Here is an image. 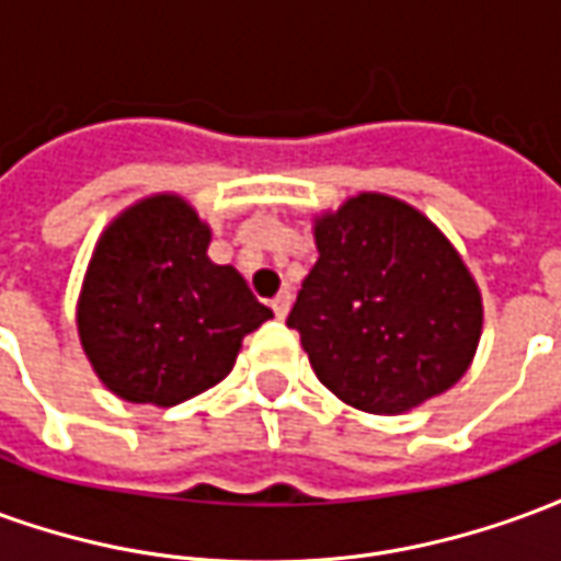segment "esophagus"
<instances>
[{
    "label": "esophagus",
    "mask_w": 561,
    "mask_h": 561,
    "mask_svg": "<svg viewBox=\"0 0 561 561\" xmlns=\"http://www.w3.org/2000/svg\"><path fill=\"white\" fill-rule=\"evenodd\" d=\"M291 291H282V294H276V300H273V312H276V318H285L288 316V309H291Z\"/></svg>",
    "instance_id": "esophagus-1"
}]
</instances>
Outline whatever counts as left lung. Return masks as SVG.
<instances>
[{
	"label": "left lung",
	"mask_w": 561,
	"mask_h": 561,
	"mask_svg": "<svg viewBox=\"0 0 561 561\" xmlns=\"http://www.w3.org/2000/svg\"><path fill=\"white\" fill-rule=\"evenodd\" d=\"M316 245L288 328L324 388L360 412L402 414L466 376L481 291L423 213L364 192L318 216Z\"/></svg>",
	"instance_id": "obj_1"
}]
</instances>
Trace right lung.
I'll return each instance as SVG.
<instances>
[{"label":"right lung","instance_id":"right-lung-1","mask_svg":"<svg viewBox=\"0 0 561 561\" xmlns=\"http://www.w3.org/2000/svg\"><path fill=\"white\" fill-rule=\"evenodd\" d=\"M209 228L180 195L119 213L95 243L78 300L80 345L126 402L176 405L233 369L245 333L273 318L233 267L207 257Z\"/></svg>","mask_w":561,"mask_h":561}]
</instances>
